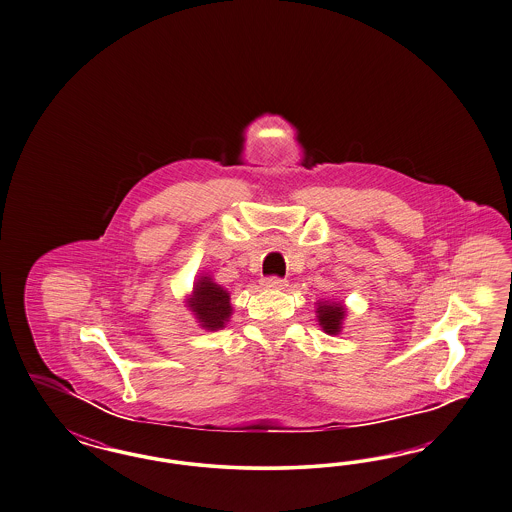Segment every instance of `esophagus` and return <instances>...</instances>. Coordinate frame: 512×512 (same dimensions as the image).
<instances>
[{"mask_svg": "<svg viewBox=\"0 0 512 512\" xmlns=\"http://www.w3.org/2000/svg\"><path fill=\"white\" fill-rule=\"evenodd\" d=\"M263 285L268 287V289H285L287 287V279L270 276V278H264Z\"/></svg>", "mask_w": 512, "mask_h": 512, "instance_id": "obj_1", "label": "esophagus"}]
</instances>
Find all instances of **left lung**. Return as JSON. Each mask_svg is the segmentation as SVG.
Here are the masks:
<instances>
[{
  "label": "left lung",
  "mask_w": 512,
  "mask_h": 512,
  "mask_svg": "<svg viewBox=\"0 0 512 512\" xmlns=\"http://www.w3.org/2000/svg\"><path fill=\"white\" fill-rule=\"evenodd\" d=\"M317 321L326 334L336 336L340 334L343 328V319H345V306L341 302H319L317 308Z\"/></svg>",
  "instance_id": "obj_1"
}]
</instances>
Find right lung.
Masks as SVG:
<instances>
[{"instance_id":"add662e5","label":"right lung","mask_w":512,"mask_h":512,"mask_svg":"<svg viewBox=\"0 0 512 512\" xmlns=\"http://www.w3.org/2000/svg\"><path fill=\"white\" fill-rule=\"evenodd\" d=\"M187 308L206 330L223 328L233 313L229 291L214 283L210 276H201L195 281L193 293L187 298Z\"/></svg>"}]
</instances>
